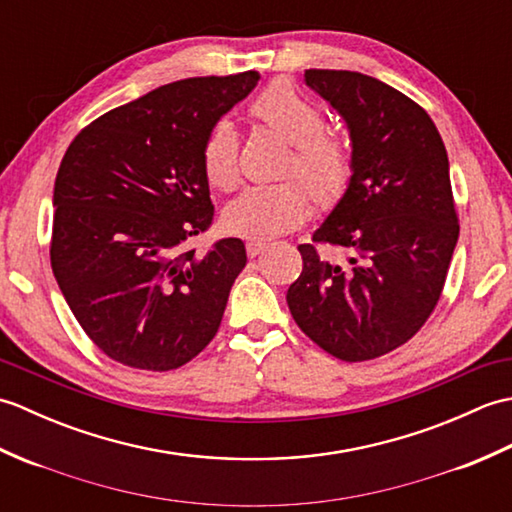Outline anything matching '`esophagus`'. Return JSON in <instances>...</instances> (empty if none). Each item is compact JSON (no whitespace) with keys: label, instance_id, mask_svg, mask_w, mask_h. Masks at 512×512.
<instances>
[{"label":"esophagus","instance_id":"obj_1","mask_svg":"<svg viewBox=\"0 0 512 512\" xmlns=\"http://www.w3.org/2000/svg\"><path fill=\"white\" fill-rule=\"evenodd\" d=\"M262 250H266V242H253V239H250V242H246L248 257H257L259 253H262Z\"/></svg>","mask_w":512,"mask_h":512}]
</instances>
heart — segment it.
Listing matches in <instances>:
<instances>
[{"instance_id": "obj_1", "label": "heart", "mask_w": 512, "mask_h": 512, "mask_svg": "<svg viewBox=\"0 0 512 512\" xmlns=\"http://www.w3.org/2000/svg\"><path fill=\"white\" fill-rule=\"evenodd\" d=\"M253 114L295 145L286 173H299V180L248 187L228 202L224 228L231 235L266 242L297 228L310 215L312 198L321 209H332L350 187L354 160L347 140L325 132L321 107L303 96L288 81H275L257 96ZM204 176L215 189L231 191L239 182V140L233 123L217 121L206 134L202 147Z\"/></svg>"}]
</instances>
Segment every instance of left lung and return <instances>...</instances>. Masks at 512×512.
<instances>
[{
    "instance_id": "1",
    "label": "left lung",
    "mask_w": 512,
    "mask_h": 512,
    "mask_svg": "<svg viewBox=\"0 0 512 512\" xmlns=\"http://www.w3.org/2000/svg\"><path fill=\"white\" fill-rule=\"evenodd\" d=\"M306 85L341 114L352 140L350 187L312 235L348 262L301 244L288 308L328 354L369 361L407 343L440 299L460 235L447 149L429 114L374 76L306 70Z\"/></svg>"
}]
</instances>
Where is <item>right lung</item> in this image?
Wrapping results in <instances>:
<instances>
[{"label": "right lung", "instance_id": "1", "mask_svg": "<svg viewBox=\"0 0 512 512\" xmlns=\"http://www.w3.org/2000/svg\"><path fill=\"white\" fill-rule=\"evenodd\" d=\"M259 72L160 85L90 123L54 180L50 264L85 334L127 367L169 372L211 343L246 266L237 237L184 250L213 222L206 134Z\"/></svg>", "mask_w": 512, "mask_h": 512}]
</instances>
